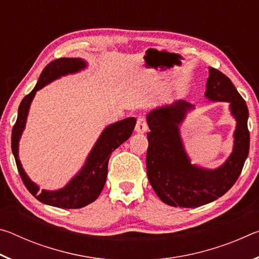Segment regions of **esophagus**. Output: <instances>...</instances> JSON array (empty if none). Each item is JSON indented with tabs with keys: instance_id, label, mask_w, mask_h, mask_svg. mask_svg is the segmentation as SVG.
Returning <instances> with one entry per match:
<instances>
[{
	"instance_id": "esophagus-1",
	"label": "esophagus",
	"mask_w": 259,
	"mask_h": 259,
	"mask_svg": "<svg viewBox=\"0 0 259 259\" xmlns=\"http://www.w3.org/2000/svg\"><path fill=\"white\" fill-rule=\"evenodd\" d=\"M147 128L148 126H147V122L145 120V117H138L137 123H136V126H135L136 133L144 134V133H146Z\"/></svg>"
}]
</instances>
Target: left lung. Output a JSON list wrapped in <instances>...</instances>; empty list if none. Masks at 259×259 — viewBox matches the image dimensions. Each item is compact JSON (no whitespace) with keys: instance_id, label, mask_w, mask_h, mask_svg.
Instances as JSON below:
<instances>
[{"instance_id":"obj_1","label":"left lung","mask_w":259,"mask_h":259,"mask_svg":"<svg viewBox=\"0 0 259 259\" xmlns=\"http://www.w3.org/2000/svg\"><path fill=\"white\" fill-rule=\"evenodd\" d=\"M205 98L230 103L236 121L234 146L229 159L217 169L192 164L184 148L179 125L194 108L185 100L153 109L147 114V177L156 195L172 207L196 208L217 200L238 181L249 154L248 107L232 81L218 69L210 67Z\"/></svg>"}]
</instances>
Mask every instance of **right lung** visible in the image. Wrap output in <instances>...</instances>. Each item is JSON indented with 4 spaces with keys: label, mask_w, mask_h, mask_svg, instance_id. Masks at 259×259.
<instances>
[{
    "label": "right lung",
    "mask_w": 259,
    "mask_h": 259,
    "mask_svg": "<svg viewBox=\"0 0 259 259\" xmlns=\"http://www.w3.org/2000/svg\"><path fill=\"white\" fill-rule=\"evenodd\" d=\"M87 67V63L80 58H59L52 60L43 69L40 78L30 93L21 100L18 108V117L12 129L11 148L14 153L17 168L23 183L30 194L35 196L40 202L63 209H77L85 207L98 198L103 191L107 177L108 160L112 152L115 151L121 144H123L133 134L136 125L135 117L115 122L105 128L99 136L95 146L88 155L87 161L82 169L77 172L66 186L57 191L42 190L36 184L30 181L21 166L18 157V146L21 134L25 129L26 121L29 111L30 103L36 91L42 89L48 83L57 80L60 76L80 72Z\"/></svg>",
    "instance_id": "1"
}]
</instances>
